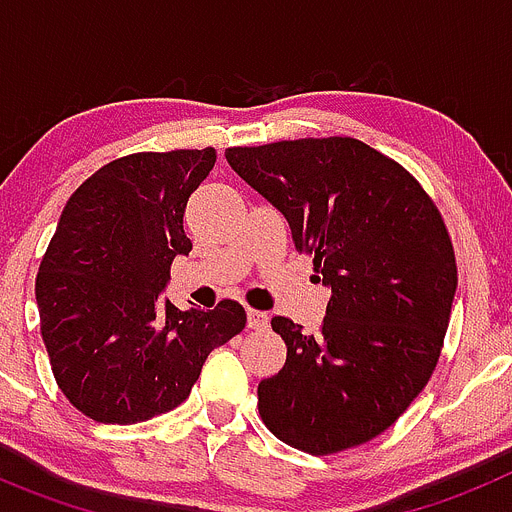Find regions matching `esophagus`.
Instances as JSON below:
<instances>
[{
  "instance_id": "esophagus-1",
  "label": "esophagus",
  "mask_w": 512,
  "mask_h": 512,
  "mask_svg": "<svg viewBox=\"0 0 512 512\" xmlns=\"http://www.w3.org/2000/svg\"><path fill=\"white\" fill-rule=\"evenodd\" d=\"M269 325V315L261 310H248V328L251 330H264Z\"/></svg>"
}]
</instances>
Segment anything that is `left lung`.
<instances>
[{
  "instance_id": "left-lung-1",
  "label": "left lung",
  "mask_w": 512,
  "mask_h": 512,
  "mask_svg": "<svg viewBox=\"0 0 512 512\" xmlns=\"http://www.w3.org/2000/svg\"><path fill=\"white\" fill-rule=\"evenodd\" d=\"M225 158L287 217L333 292L312 333L271 318L287 361L259 382L261 420L315 456L372 441L423 392L449 328L456 256L436 202L348 135L233 146Z\"/></svg>"
}]
</instances>
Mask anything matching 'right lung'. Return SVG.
<instances>
[{
  "label": "right lung",
  "mask_w": 512,
  "mask_h": 512,
  "mask_svg": "<svg viewBox=\"0 0 512 512\" xmlns=\"http://www.w3.org/2000/svg\"><path fill=\"white\" fill-rule=\"evenodd\" d=\"M215 148L143 151L94 171L63 207L35 277L58 390L97 423L130 425L182 405L212 348L246 328L241 302L179 310L161 302L189 194Z\"/></svg>",
  "instance_id": "obj_1"
}]
</instances>
